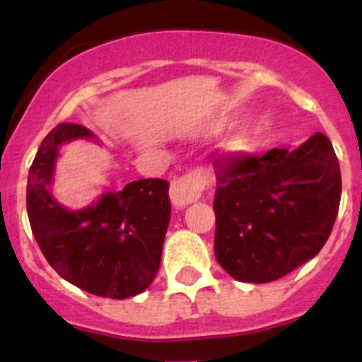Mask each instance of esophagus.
I'll list each match as a JSON object with an SVG mask.
<instances>
[{
	"label": "esophagus",
	"instance_id": "1",
	"mask_svg": "<svg viewBox=\"0 0 362 362\" xmlns=\"http://www.w3.org/2000/svg\"><path fill=\"white\" fill-rule=\"evenodd\" d=\"M209 185V179L203 172L194 170L181 177L174 179L170 185V199L175 209H185L188 204L196 203L203 190Z\"/></svg>",
	"mask_w": 362,
	"mask_h": 362
}]
</instances>
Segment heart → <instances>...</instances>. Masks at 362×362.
Wrapping results in <instances>:
<instances>
[{
	"label": "heart",
	"instance_id": "1",
	"mask_svg": "<svg viewBox=\"0 0 362 362\" xmlns=\"http://www.w3.org/2000/svg\"><path fill=\"white\" fill-rule=\"evenodd\" d=\"M243 146H245V137H243V136L233 137L232 141L228 143V150H241Z\"/></svg>",
	"mask_w": 362,
	"mask_h": 362
}]
</instances>
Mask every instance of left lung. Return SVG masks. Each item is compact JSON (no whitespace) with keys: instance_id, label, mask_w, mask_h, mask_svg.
<instances>
[{"instance_id":"1","label":"left lung","mask_w":362,"mask_h":362,"mask_svg":"<svg viewBox=\"0 0 362 362\" xmlns=\"http://www.w3.org/2000/svg\"><path fill=\"white\" fill-rule=\"evenodd\" d=\"M217 263L243 283H270L321 252L341 203V170L317 132L299 148L217 156Z\"/></svg>"}]
</instances>
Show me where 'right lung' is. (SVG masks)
I'll list each match as a JSON object with an SVG mask.
<instances>
[{"mask_svg": "<svg viewBox=\"0 0 362 362\" xmlns=\"http://www.w3.org/2000/svg\"><path fill=\"white\" fill-rule=\"evenodd\" d=\"M94 137L83 124L50 130L28 170L27 212L30 228L50 267L74 286L110 299L145 292L161 263L170 221L166 179H137L107 192L95 204L66 210L49 192L57 146Z\"/></svg>", "mask_w": 362, "mask_h": 362, "instance_id": "1", "label": "right lung"}]
</instances>
